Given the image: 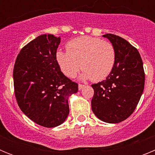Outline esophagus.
<instances>
[{
	"label": "esophagus",
	"mask_w": 155,
	"mask_h": 155,
	"mask_svg": "<svg viewBox=\"0 0 155 155\" xmlns=\"http://www.w3.org/2000/svg\"><path fill=\"white\" fill-rule=\"evenodd\" d=\"M84 87V84H78V89L79 90H81Z\"/></svg>",
	"instance_id": "obj_1"
}]
</instances>
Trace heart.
Returning a JSON list of instances; mask_svg holds the SVG:
<instances>
[{
    "label": "heart",
    "mask_w": 155,
    "mask_h": 155,
    "mask_svg": "<svg viewBox=\"0 0 155 155\" xmlns=\"http://www.w3.org/2000/svg\"><path fill=\"white\" fill-rule=\"evenodd\" d=\"M66 48L67 51L56 53V60L61 71L71 78H74L81 68L84 78L99 81L110 74L116 64L115 46L99 38L79 37L69 41Z\"/></svg>",
    "instance_id": "1"
}]
</instances>
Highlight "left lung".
<instances>
[{"label": "left lung", "mask_w": 155, "mask_h": 155, "mask_svg": "<svg viewBox=\"0 0 155 155\" xmlns=\"http://www.w3.org/2000/svg\"><path fill=\"white\" fill-rule=\"evenodd\" d=\"M116 51V61L105 81L91 84L93 113L99 120L118 124L134 112L144 88L143 61L137 48L118 35L105 34Z\"/></svg>", "instance_id": "obj_1"}]
</instances>
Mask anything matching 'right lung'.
Segmentation results:
<instances>
[{
    "label": "right lung",
    "mask_w": 155,
    "mask_h": 155,
    "mask_svg": "<svg viewBox=\"0 0 155 155\" xmlns=\"http://www.w3.org/2000/svg\"><path fill=\"white\" fill-rule=\"evenodd\" d=\"M61 37L42 35L20 50L13 71L18 105L30 120L44 127L63 124L69 114L68 97L78 84L61 72L56 60Z\"/></svg>",
    "instance_id": "add662e5"
}]
</instances>
